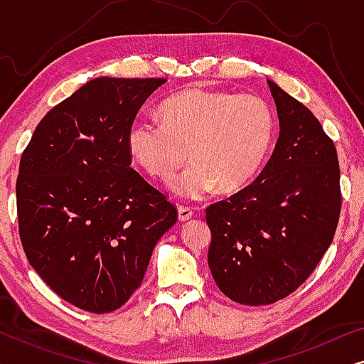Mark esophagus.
<instances>
[{"label": "esophagus", "instance_id": "esophagus-1", "mask_svg": "<svg viewBox=\"0 0 364 364\" xmlns=\"http://www.w3.org/2000/svg\"><path fill=\"white\" fill-rule=\"evenodd\" d=\"M177 213H178V220H181V222H187L188 218H191V217L193 215L192 208L183 207V205H178V207H177Z\"/></svg>", "mask_w": 364, "mask_h": 364}]
</instances>
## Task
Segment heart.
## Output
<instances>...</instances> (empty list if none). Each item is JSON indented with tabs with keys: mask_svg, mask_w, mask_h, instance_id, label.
I'll return each instance as SVG.
<instances>
[{
	"mask_svg": "<svg viewBox=\"0 0 364 364\" xmlns=\"http://www.w3.org/2000/svg\"><path fill=\"white\" fill-rule=\"evenodd\" d=\"M162 122L136 119L127 129V149L149 176L168 181L188 161L193 162L171 183L182 198L200 200L218 187L237 192L248 186L275 141L270 106L253 94L186 89L159 107Z\"/></svg>",
	"mask_w": 364,
	"mask_h": 364,
	"instance_id": "heart-1",
	"label": "heart"
}]
</instances>
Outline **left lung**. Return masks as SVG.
<instances>
[{"instance_id": "left-lung-1", "label": "left lung", "mask_w": 364, "mask_h": 364, "mask_svg": "<svg viewBox=\"0 0 364 364\" xmlns=\"http://www.w3.org/2000/svg\"><path fill=\"white\" fill-rule=\"evenodd\" d=\"M268 86L280 122L275 151L250 186L207 208L213 280L250 306L282 300L311 275L341 210L335 144L310 109Z\"/></svg>"}]
</instances>
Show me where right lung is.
<instances>
[{
  "mask_svg": "<svg viewBox=\"0 0 364 364\" xmlns=\"http://www.w3.org/2000/svg\"><path fill=\"white\" fill-rule=\"evenodd\" d=\"M166 81L91 79L41 119L21 156L24 253L44 283L81 310L121 308L177 222L176 207L131 167L126 141L139 109Z\"/></svg>",
  "mask_w": 364,
  "mask_h": 364,
  "instance_id": "1",
  "label": "right lung"
}]
</instances>
